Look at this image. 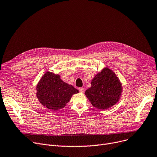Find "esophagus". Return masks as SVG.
<instances>
[{
	"label": "esophagus",
	"instance_id": "obj_1",
	"mask_svg": "<svg viewBox=\"0 0 157 157\" xmlns=\"http://www.w3.org/2000/svg\"><path fill=\"white\" fill-rule=\"evenodd\" d=\"M79 91L81 92V93H83L85 92V89L83 88H79Z\"/></svg>",
	"mask_w": 157,
	"mask_h": 157
}]
</instances>
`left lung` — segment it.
<instances>
[{
	"label": "left lung",
	"instance_id": "left-lung-1",
	"mask_svg": "<svg viewBox=\"0 0 157 157\" xmlns=\"http://www.w3.org/2000/svg\"><path fill=\"white\" fill-rule=\"evenodd\" d=\"M91 85L85 94L94 107L107 109L118 102L122 92L121 83L115 73L108 67L98 73Z\"/></svg>",
	"mask_w": 157,
	"mask_h": 157
}]
</instances>
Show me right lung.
Segmentation results:
<instances>
[{
    "instance_id": "obj_1",
    "label": "right lung",
    "mask_w": 157,
    "mask_h": 157,
    "mask_svg": "<svg viewBox=\"0 0 157 157\" xmlns=\"http://www.w3.org/2000/svg\"><path fill=\"white\" fill-rule=\"evenodd\" d=\"M36 92L40 103L53 111L64 108L72 95L79 92L73 86L63 81L60 75L52 72H46L41 78L37 85Z\"/></svg>"
}]
</instances>
